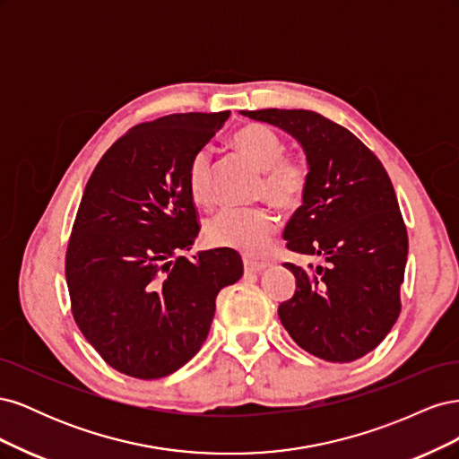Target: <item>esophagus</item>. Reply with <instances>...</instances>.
<instances>
[{"mask_svg": "<svg viewBox=\"0 0 459 459\" xmlns=\"http://www.w3.org/2000/svg\"><path fill=\"white\" fill-rule=\"evenodd\" d=\"M243 264H245V270L251 272V273H258V272L268 268V262H256V260H251V258H245Z\"/></svg>", "mask_w": 459, "mask_h": 459, "instance_id": "esophagus-1", "label": "esophagus"}]
</instances>
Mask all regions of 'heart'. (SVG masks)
Masks as SVG:
<instances>
[{
	"label": "heart",
	"instance_id": "1",
	"mask_svg": "<svg viewBox=\"0 0 459 459\" xmlns=\"http://www.w3.org/2000/svg\"><path fill=\"white\" fill-rule=\"evenodd\" d=\"M233 142L264 170L258 195L281 208H295L308 191L310 166L302 157H287L281 135L266 124H247L233 134ZM187 187L199 204L212 201L211 149L201 147L187 166ZM277 220L264 206H226L206 224L208 241L218 247L258 256L268 251Z\"/></svg>",
	"mask_w": 459,
	"mask_h": 459
}]
</instances>
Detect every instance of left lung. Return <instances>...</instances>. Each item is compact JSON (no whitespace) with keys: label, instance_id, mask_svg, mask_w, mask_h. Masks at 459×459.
<instances>
[{"label":"left lung","instance_id":"obj_1","mask_svg":"<svg viewBox=\"0 0 459 459\" xmlns=\"http://www.w3.org/2000/svg\"><path fill=\"white\" fill-rule=\"evenodd\" d=\"M285 130L310 166L308 191L283 231L287 248L322 256L324 266L283 264L295 295L277 314L300 349L352 362L371 352L400 314L408 233L381 160L346 128L304 108L241 110Z\"/></svg>","mask_w":459,"mask_h":459}]
</instances>
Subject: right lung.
Wrapping results in <instances>:
<instances>
[{
  "label": "right lung",
  "mask_w": 459,
  "mask_h": 459,
  "mask_svg": "<svg viewBox=\"0 0 459 459\" xmlns=\"http://www.w3.org/2000/svg\"><path fill=\"white\" fill-rule=\"evenodd\" d=\"M230 110L137 124L97 162L66 247L65 273L82 335L117 371L160 379L195 356L216 295L243 275L238 251L182 256L199 235L191 157Z\"/></svg>",
  "instance_id": "add662e5"
}]
</instances>
